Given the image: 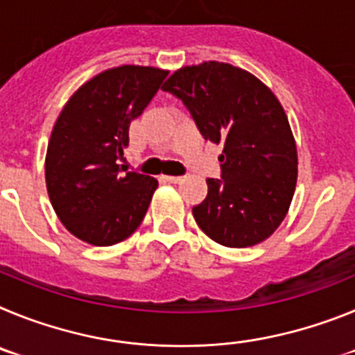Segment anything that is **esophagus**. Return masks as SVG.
<instances>
[{
	"mask_svg": "<svg viewBox=\"0 0 355 355\" xmlns=\"http://www.w3.org/2000/svg\"><path fill=\"white\" fill-rule=\"evenodd\" d=\"M163 180L168 181V183H181L183 175H163Z\"/></svg>",
	"mask_w": 355,
	"mask_h": 355,
	"instance_id": "1",
	"label": "esophagus"
}]
</instances>
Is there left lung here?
Returning a JSON list of instances; mask_svg holds the SVG:
<instances>
[{"label":"left lung","mask_w":355,"mask_h":355,"mask_svg":"<svg viewBox=\"0 0 355 355\" xmlns=\"http://www.w3.org/2000/svg\"><path fill=\"white\" fill-rule=\"evenodd\" d=\"M163 90L184 103L200 135L222 144V180L192 213L213 241L258 245L284 220L297 184V146L288 115L261 80L224 62L181 67Z\"/></svg>","instance_id":"1"}]
</instances>
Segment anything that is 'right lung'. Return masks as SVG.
Listing matches in <instances>:
<instances>
[{"label": "right lung", "mask_w": 355, "mask_h": 355, "mask_svg": "<svg viewBox=\"0 0 355 355\" xmlns=\"http://www.w3.org/2000/svg\"><path fill=\"white\" fill-rule=\"evenodd\" d=\"M168 71L119 65L85 81L53 126L46 153L51 206L72 236L97 247L115 245L137 231L158 181L122 174L130 124L142 115Z\"/></svg>", "instance_id": "1"}]
</instances>
